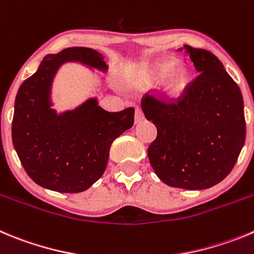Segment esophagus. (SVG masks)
Returning <instances> with one entry per match:
<instances>
[{"instance_id": "1", "label": "esophagus", "mask_w": 254, "mask_h": 254, "mask_svg": "<svg viewBox=\"0 0 254 254\" xmlns=\"http://www.w3.org/2000/svg\"><path fill=\"white\" fill-rule=\"evenodd\" d=\"M143 113H142V111H141V108H139V107H137L136 108V113H134V122L136 123H138V122H141V121L143 120Z\"/></svg>"}]
</instances>
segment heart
Returning <instances> with one entry per match:
<instances>
[{"instance_id":"obj_1","label":"heart","mask_w":254,"mask_h":254,"mask_svg":"<svg viewBox=\"0 0 254 254\" xmlns=\"http://www.w3.org/2000/svg\"><path fill=\"white\" fill-rule=\"evenodd\" d=\"M178 63L171 59H162L156 62L148 69L146 80L150 84L160 83L166 78L162 87L164 95L170 101H178L183 98L190 85V71L185 65H181L175 69Z\"/></svg>"}]
</instances>
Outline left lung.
<instances>
[{
	"label": "left lung",
	"mask_w": 254,
	"mask_h": 254,
	"mask_svg": "<svg viewBox=\"0 0 254 254\" xmlns=\"http://www.w3.org/2000/svg\"><path fill=\"white\" fill-rule=\"evenodd\" d=\"M197 76L183 98L165 103L145 97L141 107L157 128L147 151L157 178L186 190L209 189L224 180L246 141L243 97L210 51L185 45Z\"/></svg>",
	"instance_id": "1"
}]
</instances>
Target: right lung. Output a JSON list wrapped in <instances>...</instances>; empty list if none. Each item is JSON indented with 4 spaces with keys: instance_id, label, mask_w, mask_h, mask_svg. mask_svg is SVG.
<instances>
[{
    "instance_id": "obj_1",
    "label": "right lung",
    "mask_w": 254,
    "mask_h": 254,
    "mask_svg": "<svg viewBox=\"0 0 254 254\" xmlns=\"http://www.w3.org/2000/svg\"><path fill=\"white\" fill-rule=\"evenodd\" d=\"M80 63L107 73L104 57L74 46L44 58L21 84L15 99L12 143L27 175L45 189L81 192L103 175L112 142L133 126L134 109L108 112L89 98L74 109L53 108L51 85L64 63Z\"/></svg>"
}]
</instances>
